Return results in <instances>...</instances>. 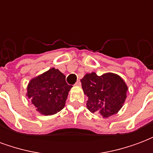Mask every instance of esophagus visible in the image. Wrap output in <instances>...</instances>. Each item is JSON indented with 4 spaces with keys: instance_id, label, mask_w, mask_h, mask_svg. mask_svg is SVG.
I'll return each mask as SVG.
<instances>
[{
    "instance_id": "1",
    "label": "esophagus",
    "mask_w": 153,
    "mask_h": 153,
    "mask_svg": "<svg viewBox=\"0 0 153 153\" xmlns=\"http://www.w3.org/2000/svg\"><path fill=\"white\" fill-rule=\"evenodd\" d=\"M74 85H75V86H77V87H80V86H81V83H80L79 80V81H77L76 83H75Z\"/></svg>"
}]
</instances>
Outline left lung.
I'll use <instances>...</instances> for the list:
<instances>
[{
  "label": "left lung",
  "mask_w": 153,
  "mask_h": 153,
  "mask_svg": "<svg viewBox=\"0 0 153 153\" xmlns=\"http://www.w3.org/2000/svg\"><path fill=\"white\" fill-rule=\"evenodd\" d=\"M80 81L88 97L87 108L92 113H99L103 118H108L122 108L128 88L120 75L106 73L98 76L92 72L86 74Z\"/></svg>",
  "instance_id": "obj_1"
}]
</instances>
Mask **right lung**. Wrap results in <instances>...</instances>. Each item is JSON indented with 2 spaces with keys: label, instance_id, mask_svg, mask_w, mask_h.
<instances>
[{
  "label": "right lung",
  "instance_id": "obj_1",
  "mask_svg": "<svg viewBox=\"0 0 153 153\" xmlns=\"http://www.w3.org/2000/svg\"><path fill=\"white\" fill-rule=\"evenodd\" d=\"M71 88L65 74L58 69L51 68L29 81L26 96L41 115H52L65 107Z\"/></svg>",
  "mask_w": 153,
  "mask_h": 153
}]
</instances>
